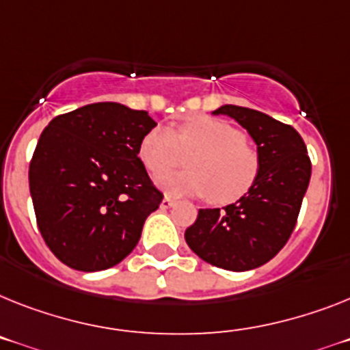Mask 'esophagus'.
<instances>
[{
	"label": "esophagus",
	"mask_w": 350,
	"mask_h": 350,
	"mask_svg": "<svg viewBox=\"0 0 350 350\" xmlns=\"http://www.w3.org/2000/svg\"><path fill=\"white\" fill-rule=\"evenodd\" d=\"M176 204V201L174 199H170V198H163L161 199V210H169V208H172Z\"/></svg>",
	"instance_id": "obj_1"
}]
</instances>
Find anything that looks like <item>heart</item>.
Listing matches in <instances>:
<instances>
[{
    "label": "heart",
    "mask_w": 350,
    "mask_h": 350,
    "mask_svg": "<svg viewBox=\"0 0 350 350\" xmlns=\"http://www.w3.org/2000/svg\"><path fill=\"white\" fill-rule=\"evenodd\" d=\"M139 154L154 174L183 165L189 158V170L158 176V187L178 198L208 196L215 204L245 196L260 170L258 154L247 148L245 135L210 117L190 120L178 133L163 126L152 128L144 135Z\"/></svg>",
    "instance_id": "b5f03b06"
}]
</instances>
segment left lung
I'll list each match as a JSON object with an SVG mask.
<instances>
[{"mask_svg": "<svg viewBox=\"0 0 350 350\" xmlns=\"http://www.w3.org/2000/svg\"><path fill=\"white\" fill-rule=\"evenodd\" d=\"M211 113L231 117L247 130L260 170L237 202L199 210L185 240L210 265L233 272L258 269L284 247L295 228L311 176L306 144L292 126L258 110L224 105Z\"/></svg>", "mask_w": 350, "mask_h": 350, "instance_id": "1", "label": "left lung"}]
</instances>
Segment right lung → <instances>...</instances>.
<instances>
[{"mask_svg":"<svg viewBox=\"0 0 350 350\" xmlns=\"http://www.w3.org/2000/svg\"><path fill=\"white\" fill-rule=\"evenodd\" d=\"M157 122L120 103H94L58 116L40 135L30 193L44 242L62 263L96 272L117 265L139 243L160 206L139 158Z\"/></svg>","mask_w":350,"mask_h":350,"instance_id":"obj_1","label":"right lung"}]
</instances>
